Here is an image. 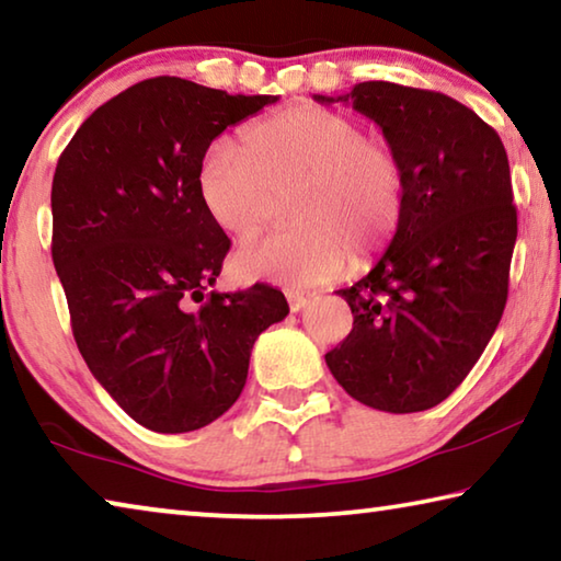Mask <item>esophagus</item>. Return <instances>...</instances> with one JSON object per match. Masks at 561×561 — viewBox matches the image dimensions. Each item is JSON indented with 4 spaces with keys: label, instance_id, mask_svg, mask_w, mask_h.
<instances>
[{
    "label": "esophagus",
    "instance_id": "1",
    "mask_svg": "<svg viewBox=\"0 0 561 561\" xmlns=\"http://www.w3.org/2000/svg\"><path fill=\"white\" fill-rule=\"evenodd\" d=\"M287 299H289L291 311H301L309 304V297H304V294H299V291H287Z\"/></svg>",
    "mask_w": 561,
    "mask_h": 561
}]
</instances>
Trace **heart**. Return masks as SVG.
I'll use <instances>...</instances> for the list:
<instances>
[{"label": "heart", "mask_w": 561, "mask_h": 561, "mask_svg": "<svg viewBox=\"0 0 561 561\" xmlns=\"http://www.w3.org/2000/svg\"><path fill=\"white\" fill-rule=\"evenodd\" d=\"M197 195L237 240L260 234L289 197V222L299 230L244 242L232 264L242 279L307 289L339 277L346 254L360 267L393 240L408 180L398 150L366 136L364 123L299 103L250 123L240 148H207Z\"/></svg>", "instance_id": "1"}]
</instances>
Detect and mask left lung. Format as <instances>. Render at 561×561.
Returning <instances> with one entry per match:
<instances>
[{"instance_id":"obj_1","label":"left lung","mask_w":561,"mask_h":561,"mask_svg":"<svg viewBox=\"0 0 561 561\" xmlns=\"http://www.w3.org/2000/svg\"><path fill=\"white\" fill-rule=\"evenodd\" d=\"M405 165L403 222L376 267L336 294L354 329L327 354L341 388L376 411L445 401L495 334L507 301L517 210L505 146L445 93L364 81L344 96Z\"/></svg>"}]
</instances>
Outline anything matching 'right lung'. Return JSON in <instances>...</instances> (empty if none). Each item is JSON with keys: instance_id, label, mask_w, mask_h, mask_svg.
Segmentation results:
<instances>
[{"instance_id": "1", "label": "right lung", "mask_w": 561, "mask_h": 561, "mask_svg": "<svg viewBox=\"0 0 561 561\" xmlns=\"http://www.w3.org/2000/svg\"><path fill=\"white\" fill-rule=\"evenodd\" d=\"M274 101L158 76L93 111L56 165L51 257L76 346L148 431L217 421L242 393L254 341L289 314L267 284L205 294L230 240L197 195L213 140Z\"/></svg>"}]
</instances>
